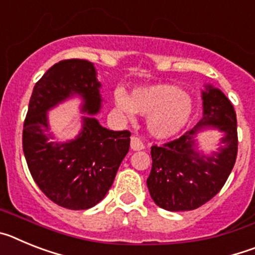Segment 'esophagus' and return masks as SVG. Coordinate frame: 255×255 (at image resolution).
<instances>
[{
	"label": "esophagus",
	"mask_w": 255,
	"mask_h": 255,
	"mask_svg": "<svg viewBox=\"0 0 255 255\" xmlns=\"http://www.w3.org/2000/svg\"><path fill=\"white\" fill-rule=\"evenodd\" d=\"M130 148L132 150H141L144 149V144L141 143V140L136 136H132L131 140H130Z\"/></svg>",
	"instance_id": "34e87169"
}]
</instances>
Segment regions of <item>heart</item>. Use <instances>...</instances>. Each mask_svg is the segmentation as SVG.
<instances>
[{
  "label": "heart",
  "mask_w": 255,
  "mask_h": 255,
  "mask_svg": "<svg viewBox=\"0 0 255 255\" xmlns=\"http://www.w3.org/2000/svg\"><path fill=\"white\" fill-rule=\"evenodd\" d=\"M114 100L117 110L129 119L135 112L148 116V131L158 139L179 134L189 123L193 111L190 97L172 85L138 88L130 98L124 92L116 91Z\"/></svg>",
  "instance_id": "obj_1"
}]
</instances>
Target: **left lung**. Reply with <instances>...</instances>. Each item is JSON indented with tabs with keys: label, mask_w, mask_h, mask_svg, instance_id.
<instances>
[{
	"label": "left lung",
	"mask_w": 255,
	"mask_h": 255,
	"mask_svg": "<svg viewBox=\"0 0 255 255\" xmlns=\"http://www.w3.org/2000/svg\"><path fill=\"white\" fill-rule=\"evenodd\" d=\"M203 117L179 139L153 145L152 170L147 186L154 203L171 212L203 206L225 185L238 154V124L234 106L220 89L206 85L202 92ZM216 128L223 132L217 152L197 150V132Z\"/></svg>",
	"instance_id": "8db88e82"
}]
</instances>
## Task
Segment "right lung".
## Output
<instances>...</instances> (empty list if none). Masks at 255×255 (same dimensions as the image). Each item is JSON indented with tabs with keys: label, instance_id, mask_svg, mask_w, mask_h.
Here are the masks:
<instances>
[{
	"label": "right lung",
	"instance_id": "right-lung-1",
	"mask_svg": "<svg viewBox=\"0 0 255 255\" xmlns=\"http://www.w3.org/2000/svg\"><path fill=\"white\" fill-rule=\"evenodd\" d=\"M96 67L87 60L60 61L34 85L24 130L22 150L35 184L47 198L67 209L100 203L112 186L130 147V132L103 128L94 115L102 107ZM78 95L83 103L82 130L75 139L52 141L46 112Z\"/></svg>",
	"mask_w": 255,
	"mask_h": 255
}]
</instances>
